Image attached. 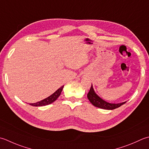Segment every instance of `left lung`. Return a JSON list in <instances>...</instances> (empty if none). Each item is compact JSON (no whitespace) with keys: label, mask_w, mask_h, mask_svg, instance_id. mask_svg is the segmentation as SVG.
I'll use <instances>...</instances> for the list:
<instances>
[{"label":"left lung","mask_w":149,"mask_h":149,"mask_svg":"<svg viewBox=\"0 0 149 149\" xmlns=\"http://www.w3.org/2000/svg\"><path fill=\"white\" fill-rule=\"evenodd\" d=\"M87 97H88L90 103L94 106L106 110H113L115 109H117V108L123 105V104H125L127 102L125 101L120 103H111L104 101L95 92L94 88H93L92 84L90 91L88 93V94H87Z\"/></svg>","instance_id":"1"}]
</instances>
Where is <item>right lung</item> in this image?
Here are the masks:
<instances>
[{"mask_svg":"<svg viewBox=\"0 0 149 149\" xmlns=\"http://www.w3.org/2000/svg\"><path fill=\"white\" fill-rule=\"evenodd\" d=\"M63 87L64 86L60 87V88L58 90H57L53 94H52L51 95H49V97L45 98V100L38 101L37 103H30V104L31 106H34V107H42V106L48 105V104L52 103L59 97V95H61V93L63 89Z\"/></svg>","mask_w":149,"mask_h":149,"instance_id":"obj_1","label":"right lung"}]
</instances>
